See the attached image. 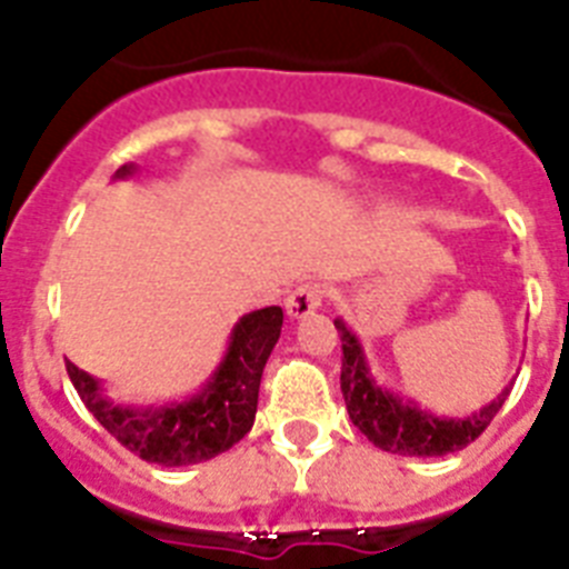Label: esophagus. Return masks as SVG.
Listing matches in <instances>:
<instances>
[{"instance_id": "esophagus-1", "label": "esophagus", "mask_w": 569, "mask_h": 569, "mask_svg": "<svg viewBox=\"0 0 569 569\" xmlns=\"http://www.w3.org/2000/svg\"><path fill=\"white\" fill-rule=\"evenodd\" d=\"M321 303H325V286L303 283L286 298V312H289L292 319H307V316H312V312L319 310Z\"/></svg>"}]
</instances>
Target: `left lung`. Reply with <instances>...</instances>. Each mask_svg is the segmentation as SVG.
<instances>
[{
  "label": "left lung",
  "mask_w": 569,
  "mask_h": 569,
  "mask_svg": "<svg viewBox=\"0 0 569 569\" xmlns=\"http://www.w3.org/2000/svg\"><path fill=\"white\" fill-rule=\"evenodd\" d=\"M342 339V396L351 422L383 451L392 455H413V458H440L449 451H460L476 440L487 425L493 422L499 407L511 392L513 383L469 416H437L425 410L419 401L398 396L383 383H378L369 369L360 339L342 319H333Z\"/></svg>",
  "instance_id": "8db88e82"
}]
</instances>
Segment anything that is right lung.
Listing matches in <instances>:
<instances>
[{"mask_svg":"<svg viewBox=\"0 0 569 569\" xmlns=\"http://www.w3.org/2000/svg\"><path fill=\"white\" fill-rule=\"evenodd\" d=\"M136 164H123L114 180H127ZM283 328V310L266 307L232 325L221 363L194 396L168 405H120L106 396L102 380L67 360V375L84 407L106 431L159 467H189L232 449L257 419L259 380Z\"/></svg>","mask_w":569,"mask_h":569,"instance_id":"right-lung-1","label":"right lung"}]
</instances>
